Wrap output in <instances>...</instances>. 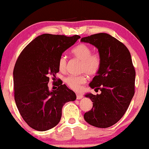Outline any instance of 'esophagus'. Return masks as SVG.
<instances>
[{"instance_id":"34e87169","label":"esophagus","mask_w":149,"mask_h":149,"mask_svg":"<svg viewBox=\"0 0 149 149\" xmlns=\"http://www.w3.org/2000/svg\"><path fill=\"white\" fill-rule=\"evenodd\" d=\"M76 96H77V99H81V98L84 97V96H83L82 94L81 93H79V92H77L76 94Z\"/></svg>"}]
</instances>
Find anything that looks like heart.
<instances>
[{
	"label": "heart",
	"instance_id": "1",
	"mask_svg": "<svg viewBox=\"0 0 149 149\" xmlns=\"http://www.w3.org/2000/svg\"><path fill=\"white\" fill-rule=\"evenodd\" d=\"M72 55L74 58L81 61L79 71L88 75H94L99 70L100 66V57L99 54L92 53L90 46L85 44H80L72 50ZM67 59L65 56H61L58 61V66L61 71L66 68ZM86 75L83 74L77 76H69L65 79V84L73 90H79L86 81Z\"/></svg>",
	"mask_w": 149,
	"mask_h": 149
}]
</instances>
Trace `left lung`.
Masks as SVG:
<instances>
[{
	"label": "left lung",
	"instance_id": "8db88e82",
	"mask_svg": "<svg viewBox=\"0 0 149 149\" xmlns=\"http://www.w3.org/2000/svg\"><path fill=\"white\" fill-rule=\"evenodd\" d=\"M81 41L97 48L101 61L97 74L89 85L101 93L85 95L93 102V107L85 113L84 119L94 127L107 128L123 116L134 95L136 71L130 52L125 44L105 33L85 37Z\"/></svg>",
	"mask_w": 149,
	"mask_h": 149
}]
</instances>
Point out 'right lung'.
<instances>
[{
    "instance_id": "obj_1",
    "label": "right lung",
    "mask_w": 149,
    "mask_h": 149,
    "mask_svg": "<svg viewBox=\"0 0 149 149\" xmlns=\"http://www.w3.org/2000/svg\"><path fill=\"white\" fill-rule=\"evenodd\" d=\"M80 36L42 34L21 52L13 69L14 98L19 112L29 126L47 131L60 121L63 105L76 100V94L62 82L50 91L49 77L59 71L58 61Z\"/></svg>"
}]
</instances>
